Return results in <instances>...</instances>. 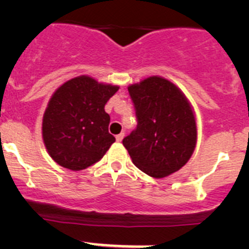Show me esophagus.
Masks as SVG:
<instances>
[{
	"label": "esophagus",
	"instance_id": "1",
	"mask_svg": "<svg viewBox=\"0 0 249 249\" xmlns=\"http://www.w3.org/2000/svg\"><path fill=\"white\" fill-rule=\"evenodd\" d=\"M124 136H125V135L122 132V134H119V135H117V136H115V140H117L118 142H122L123 139H124Z\"/></svg>",
	"mask_w": 249,
	"mask_h": 249
}]
</instances>
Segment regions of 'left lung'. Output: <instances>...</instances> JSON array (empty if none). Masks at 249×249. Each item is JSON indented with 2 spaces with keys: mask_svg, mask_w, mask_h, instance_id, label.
<instances>
[{
  "mask_svg": "<svg viewBox=\"0 0 249 249\" xmlns=\"http://www.w3.org/2000/svg\"><path fill=\"white\" fill-rule=\"evenodd\" d=\"M137 127L123 140L135 166L154 178L182 169L196 145V122L185 95L170 80L153 76L127 88Z\"/></svg>",
  "mask_w": 249,
  "mask_h": 249,
  "instance_id": "1",
  "label": "left lung"
}]
</instances>
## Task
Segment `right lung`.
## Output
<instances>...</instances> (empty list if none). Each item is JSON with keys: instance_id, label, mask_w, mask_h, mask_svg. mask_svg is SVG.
I'll list each match as a JSON object with an SVG mask.
<instances>
[{"instance_id": "right-lung-1", "label": "right lung", "mask_w": 249, "mask_h": 249, "mask_svg": "<svg viewBox=\"0 0 249 249\" xmlns=\"http://www.w3.org/2000/svg\"><path fill=\"white\" fill-rule=\"evenodd\" d=\"M118 89L88 76L72 78L57 88L42 123L43 142L56 164L79 171L102 159L115 142L108 132L110 118L105 105Z\"/></svg>"}]
</instances>
